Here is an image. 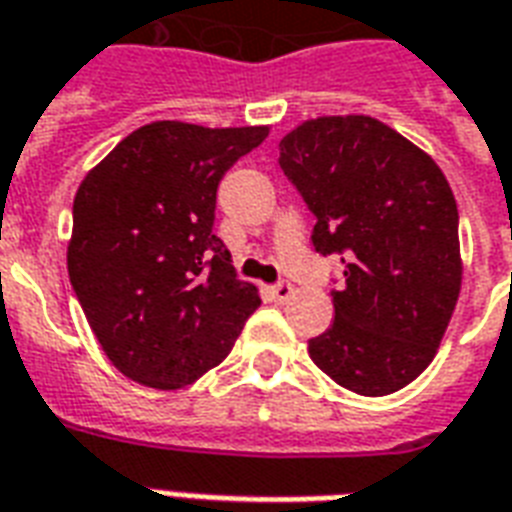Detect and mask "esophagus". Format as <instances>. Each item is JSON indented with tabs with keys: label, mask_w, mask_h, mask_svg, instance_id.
Listing matches in <instances>:
<instances>
[{
	"label": "esophagus",
	"mask_w": 512,
	"mask_h": 512,
	"mask_svg": "<svg viewBox=\"0 0 512 512\" xmlns=\"http://www.w3.org/2000/svg\"><path fill=\"white\" fill-rule=\"evenodd\" d=\"M291 294H294V288H291V283H288V280H278L275 286H270V297L275 299V302H286Z\"/></svg>",
	"instance_id": "esophagus-1"
}]
</instances>
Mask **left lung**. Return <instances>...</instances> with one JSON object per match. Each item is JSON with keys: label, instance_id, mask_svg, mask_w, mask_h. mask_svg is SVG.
Here are the masks:
<instances>
[{"label": "left lung", "instance_id": "1", "mask_svg": "<svg viewBox=\"0 0 512 512\" xmlns=\"http://www.w3.org/2000/svg\"><path fill=\"white\" fill-rule=\"evenodd\" d=\"M283 175L337 256L334 321L307 351L353 394L386 397L429 367L461 288L459 210L421 148L370 115H329L280 140Z\"/></svg>", "mask_w": 512, "mask_h": 512}]
</instances>
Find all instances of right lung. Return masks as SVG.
Here are the masks:
<instances>
[{
    "instance_id": "add662e5",
    "label": "right lung",
    "mask_w": 512,
    "mask_h": 512,
    "mask_svg": "<svg viewBox=\"0 0 512 512\" xmlns=\"http://www.w3.org/2000/svg\"><path fill=\"white\" fill-rule=\"evenodd\" d=\"M267 126L156 121L80 183L67 270L96 340L126 378L180 388L226 359L259 291L213 234L215 194Z\"/></svg>"
}]
</instances>
